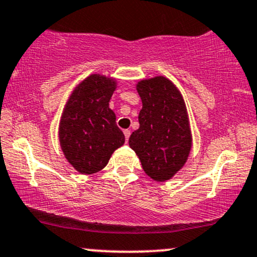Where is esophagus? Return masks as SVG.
Wrapping results in <instances>:
<instances>
[{
    "label": "esophagus",
    "instance_id": "1",
    "mask_svg": "<svg viewBox=\"0 0 257 257\" xmlns=\"http://www.w3.org/2000/svg\"><path fill=\"white\" fill-rule=\"evenodd\" d=\"M123 133H124V137H125V143H128V140H129V137H131V131H129V129H125V131H123Z\"/></svg>",
    "mask_w": 257,
    "mask_h": 257
}]
</instances>
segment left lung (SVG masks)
I'll return each mask as SVG.
<instances>
[{
	"instance_id": "obj_1",
	"label": "left lung",
	"mask_w": 257,
	"mask_h": 257,
	"mask_svg": "<svg viewBox=\"0 0 257 257\" xmlns=\"http://www.w3.org/2000/svg\"><path fill=\"white\" fill-rule=\"evenodd\" d=\"M137 90L143 108L129 146L150 178L167 181L185 166L192 147L187 108L180 90L163 76L141 79Z\"/></svg>"
}]
</instances>
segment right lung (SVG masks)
<instances>
[{"label": "right lung", "instance_id": "right-lung-1", "mask_svg": "<svg viewBox=\"0 0 257 257\" xmlns=\"http://www.w3.org/2000/svg\"><path fill=\"white\" fill-rule=\"evenodd\" d=\"M116 79L93 73L79 83L67 100L59 141L65 158L78 173L89 175L104 169L112 153L124 144L108 102Z\"/></svg>", "mask_w": 257, "mask_h": 257}]
</instances>
